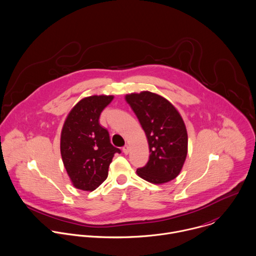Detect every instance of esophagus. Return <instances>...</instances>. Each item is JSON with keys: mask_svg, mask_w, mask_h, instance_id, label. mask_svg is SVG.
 <instances>
[{"mask_svg": "<svg viewBox=\"0 0 256 256\" xmlns=\"http://www.w3.org/2000/svg\"><path fill=\"white\" fill-rule=\"evenodd\" d=\"M122 152H124V154H128L130 152V146H128V144H126V146L122 148Z\"/></svg>", "mask_w": 256, "mask_h": 256, "instance_id": "esophagus-1", "label": "esophagus"}]
</instances>
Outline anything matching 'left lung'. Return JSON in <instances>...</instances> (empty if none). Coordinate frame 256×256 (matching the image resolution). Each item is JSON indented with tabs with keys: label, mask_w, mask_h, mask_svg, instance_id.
<instances>
[{
	"label": "left lung",
	"mask_w": 256,
	"mask_h": 256,
	"mask_svg": "<svg viewBox=\"0 0 256 256\" xmlns=\"http://www.w3.org/2000/svg\"><path fill=\"white\" fill-rule=\"evenodd\" d=\"M126 100L146 132L150 152L138 176L156 184L174 180L188 154V132L180 114L166 98L148 90L128 94Z\"/></svg>",
	"instance_id": "8db88e82"
}]
</instances>
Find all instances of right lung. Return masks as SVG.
I'll return each mask as SVG.
<instances>
[{"instance_id":"obj_1","label":"right lung","mask_w":256,"mask_h":256,"mask_svg":"<svg viewBox=\"0 0 256 256\" xmlns=\"http://www.w3.org/2000/svg\"><path fill=\"white\" fill-rule=\"evenodd\" d=\"M114 96L82 98L68 112L60 132V154L72 186L92 192L108 178V166L120 150L110 142L108 132L100 122L104 108Z\"/></svg>"}]
</instances>
